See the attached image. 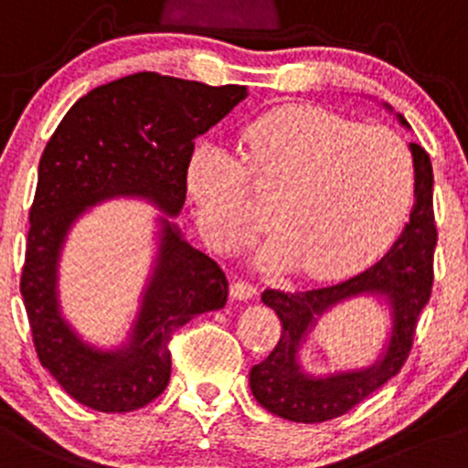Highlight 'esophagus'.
Here are the masks:
<instances>
[{"mask_svg": "<svg viewBox=\"0 0 468 468\" xmlns=\"http://www.w3.org/2000/svg\"><path fill=\"white\" fill-rule=\"evenodd\" d=\"M230 294H233L235 299H253L258 294V288L251 283V281L239 279L230 285Z\"/></svg>", "mask_w": 468, "mask_h": 468, "instance_id": "esophagus-1", "label": "esophagus"}]
</instances>
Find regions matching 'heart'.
<instances>
[{
  "instance_id": "1",
  "label": "heart",
  "mask_w": 468,
  "mask_h": 468,
  "mask_svg": "<svg viewBox=\"0 0 468 468\" xmlns=\"http://www.w3.org/2000/svg\"><path fill=\"white\" fill-rule=\"evenodd\" d=\"M242 162L201 144L187 165L198 229L215 251L251 242L262 219L251 192L276 194L267 265L297 262L311 279H343L378 261L410 215L414 165L384 128L317 107H281L242 133Z\"/></svg>"
}]
</instances>
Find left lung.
I'll return each instance as SVG.
<instances>
[{
	"label": "left lung",
	"mask_w": 468,
	"mask_h": 468,
	"mask_svg": "<svg viewBox=\"0 0 468 468\" xmlns=\"http://www.w3.org/2000/svg\"><path fill=\"white\" fill-rule=\"evenodd\" d=\"M402 123H407L402 119ZM414 157V210L391 251L361 274L315 290L267 288L262 302L279 315L281 335L265 361L249 373L251 393L261 407L294 423H322L347 414L373 396L405 366L414 345L419 315L430 302L434 281L437 224L432 203V162L425 148L411 144ZM359 292L384 293L394 306V331L388 355L373 369L313 380L298 370L293 355L312 317L331 303Z\"/></svg>",
	"instance_id": "8db88e82"
}]
</instances>
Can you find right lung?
<instances>
[{
  "label": "right lung",
  "instance_id": "obj_1",
  "mask_svg": "<svg viewBox=\"0 0 468 468\" xmlns=\"http://www.w3.org/2000/svg\"><path fill=\"white\" fill-rule=\"evenodd\" d=\"M247 95V86L134 72L89 90L49 137L29 207L20 292L40 364L81 405L125 414L155 400L171 378L174 334L198 313L224 306L229 281L165 219L160 265L133 343L123 352H98L68 329L54 297L68 226L86 206L116 194L148 197L178 215L194 142Z\"/></svg>",
  "mask_w": 468,
  "mask_h": 468
}]
</instances>
